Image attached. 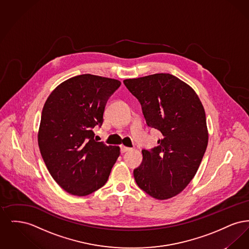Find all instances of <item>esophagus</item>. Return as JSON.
Instances as JSON below:
<instances>
[{
	"label": "esophagus",
	"instance_id": "esophagus-1",
	"mask_svg": "<svg viewBox=\"0 0 249 249\" xmlns=\"http://www.w3.org/2000/svg\"><path fill=\"white\" fill-rule=\"evenodd\" d=\"M130 147H127V146H124V145H121V146H120V152H121V153H125V152L130 151Z\"/></svg>",
	"mask_w": 249,
	"mask_h": 249
}]
</instances>
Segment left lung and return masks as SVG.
I'll return each instance as SVG.
<instances>
[{
	"label": "left lung",
	"instance_id": "obj_1",
	"mask_svg": "<svg viewBox=\"0 0 249 249\" xmlns=\"http://www.w3.org/2000/svg\"><path fill=\"white\" fill-rule=\"evenodd\" d=\"M137 98L148 127L161 132L159 145L142 149L134 169L138 187L158 200L179 194L196 175L208 143L206 118L201 101L188 84L170 73L125 79Z\"/></svg>",
	"mask_w": 249,
	"mask_h": 249
}]
</instances>
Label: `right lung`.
Wrapping results in <instances>:
<instances>
[{"label":"right lung","instance_id":"right-lung-1","mask_svg":"<svg viewBox=\"0 0 249 249\" xmlns=\"http://www.w3.org/2000/svg\"><path fill=\"white\" fill-rule=\"evenodd\" d=\"M120 85L89 73L73 76L59 85L44 106L40 152L51 177L71 195L102 188L119 158V146L96 141L92 129L102 126L107 101Z\"/></svg>","mask_w":249,"mask_h":249}]
</instances>
